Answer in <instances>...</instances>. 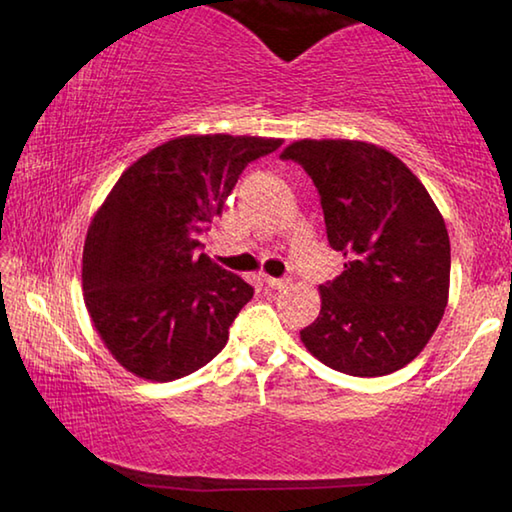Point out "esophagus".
<instances>
[{
  "instance_id": "1",
  "label": "esophagus",
  "mask_w": 512,
  "mask_h": 512,
  "mask_svg": "<svg viewBox=\"0 0 512 512\" xmlns=\"http://www.w3.org/2000/svg\"><path fill=\"white\" fill-rule=\"evenodd\" d=\"M265 283L274 290H283V288H288V285H290V279H276V276H265Z\"/></svg>"
}]
</instances>
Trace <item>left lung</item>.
I'll list each match as a JSON object with an SVG mask.
<instances>
[{"mask_svg": "<svg viewBox=\"0 0 512 512\" xmlns=\"http://www.w3.org/2000/svg\"><path fill=\"white\" fill-rule=\"evenodd\" d=\"M315 182L344 272L319 288L301 342L339 373L378 378L432 339L450 294V236L423 182L375 143L301 139L281 152Z\"/></svg>", "mask_w": 512, "mask_h": 512, "instance_id": "1", "label": "left lung"}]
</instances>
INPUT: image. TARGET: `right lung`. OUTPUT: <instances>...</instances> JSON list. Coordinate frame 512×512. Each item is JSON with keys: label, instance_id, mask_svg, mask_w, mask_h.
Returning a JSON list of instances; mask_svg holds the SVG:
<instances>
[{"label": "right lung", "instance_id": "add662e5", "mask_svg": "<svg viewBox=\"0 0 512 512\" xmlns=\"http://www.w3.org/2000/svg\"><path fill=\"white\" fill-rule=\"evenodd\" d=\"M283 139L184 134L123 170L89 222L83 297L125 371L170 382L202 369L229 339L254 288L200 254L247 164Z\"/></svg>", "mask_w": 512, "mask_h": 512}]
</instances>
